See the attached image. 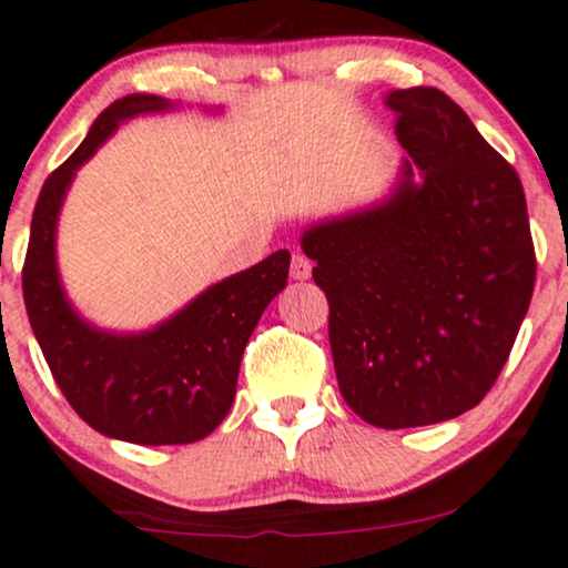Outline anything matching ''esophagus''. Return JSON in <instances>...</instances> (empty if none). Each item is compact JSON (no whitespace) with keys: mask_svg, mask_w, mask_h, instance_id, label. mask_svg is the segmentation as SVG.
Masks as SVG:
<instances>
[{"mask_svg":"<svg viewBox=\"0 0 568 568\" xmlns=\"http://www.w3.org/2000/svg\"><path fill=\"white\" fill-rule=\"evenodd\" d=\"M310 274H313V261H310L304 253L291 255V277H294V280H310Z\"/></svg>","mask_w":568,"mask_h":568,"instance_id":"1","label":"esophagus"}]
</instances>
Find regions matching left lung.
Masks as SVG:
<instances>
[{
	"instance_id": "1",
	"label": "left lung",
	"mask_w": 568,
	"mask_h": 568,
	"mask_svg": "<svg viewBox=\"0 0 568 568\" xmlns=\"http://www.w3.org/2000/svg\"><path fill=\"white\" fill-rule=\"evenodd\" d=\"M409 159L385 202L315 223L302 251L328 298L342 398L377 428L477 407L537 280L520 178L447 93L390 91Z\"/></svg>"
}]
</instances>
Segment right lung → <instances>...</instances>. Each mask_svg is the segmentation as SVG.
<instances>
[{"mask_svg": "<svg viewBox=\"0 0 568 568\" xmlns=\"http://www.w3.org/2000/svg\"><path fill=\"white\" fill-rule=\"evenodd\" d=\"M172 108L153 93H129L93 121L83 145L42 185L21 274L31 332L61 394L91 428L132 445H189L221 426L247 339L285 288L291 264L288 251L272 253L142 334L102 332L74 313L55 266V221L74 172L118 123Z\"/></svg>", "mask_w": 568, "mask_h": 568, "instance_id": "add662e5", "label": "right lung"}]
</instances>
